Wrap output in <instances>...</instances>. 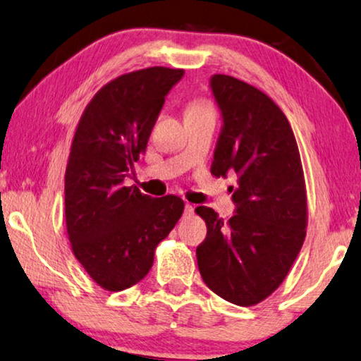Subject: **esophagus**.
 I'll return each instance as SVG.
<instances>
[{
	"instance_id": "1",
	"label": "esophagus",
	"mask_w": 361,
	"mask_h": 361,
	"mask_svg": "<svg viewBox=\"0 0 361 361\" xmlns=\"http://www.w3.org/2000/svg\"><path fill=\"white\" fill-rule=\"evenodd\" d=\"M194 214V207L191 204H185V215H192Z\"/></svg>"
}]
</instances>
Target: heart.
Instances as JSON below:
<instances>
[{
	"label": "heart",
	"mask_w": 361,
	"mask_h": 361,
	"mask_svg": "<svg viewBox=\"0 0 361 361\" xmlns=\"http://www.w3.org/2000/svg\"><path fill=\"white\" fill-rule=\"evenodd\" d=\"M204 109H209V107L204 106V104H194V106L190 107V111H204Z\"/></svg>",
	"instance_id": "obj_1"
}]
</instances>
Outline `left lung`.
<instances>
[{"label": "left lung", "instance_id": "left-lung-1", "mask_svg": "<svg viewBox=\"0 0 361 361\" xmlns=\"http://www.w3.org/2000/svg\"><path fill=\"white\" fill-rule=\"evenodd\" d=\"M210 90L221 114L210 171L238 175L236 209L228 221L214 209H196L207 225L197 267L215 294L249 307L283 283L304 244V171L293 128L265 93L221 73L210 77Z\"/></svg>", "mask_w": 361, "mask_h": 361}]
</instances>
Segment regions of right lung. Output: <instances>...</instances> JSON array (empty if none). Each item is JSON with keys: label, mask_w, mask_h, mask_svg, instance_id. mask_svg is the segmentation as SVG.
Listing matches in <instances>:
<instances>
[{"label": "right lung", "mask_w": 361, "mask_h": 361, "mask_svg": "<svg viewBox=\"0 0 361 361\" xmlns=\"http://www.w3.org/2000/svg\"><path fill=\"white\" fill-rule=\"evenodd\" d=\"M181 68L149 67L102 87L85 109L66 170V223L77 260L101 288L141 281L154 250L185 210L178 196L151 197L123 181L146 151Z\"/></svg>", "instance_id": "add662e5"}]
</instances>
